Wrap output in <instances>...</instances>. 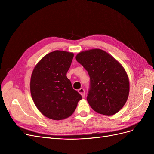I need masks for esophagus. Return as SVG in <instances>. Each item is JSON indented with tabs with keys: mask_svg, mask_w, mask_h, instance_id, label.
Returning <instances> with one entry per match:
<instances>
[{
	"mask_svg": "<svg viewBox=\"0 0 154 154\" xmlns=\"http://www.w3.org/2000/svg\"><path fill=\"white\" fill-rule=\"evenodd\" d=\"M78 92L80 93V94L82 95V96L83 97H85V90L83 89V88H80V89H78Z\"/></svg>",
	"mask_w": 154,
	"mask_h": 154,
	"instance_id": "34e87169",
	"label": "esophagus"
}]
</instances>
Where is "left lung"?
I'll return each instance as SVG.
<instances>
[{
  "label": "left lung",
  "mask_w": 154,
  "mask_h": 154,
  "mask_svg": "<svg viewBox=\"0 0 154 154\" xmlns=\"http://www.w3.org/2000/svg\"><path fill=\"white\" fill-rule=\"evenodd\" d=\"M76 59L90 76L87 100L91 108L106 116L117 113L129 94L128 78L122 65L100 49L82 51Z\"/></svg>",
  "instance_id": "left-lung-1"
}]
</instances>
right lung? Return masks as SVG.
Here are the masks:
<instances>
[{
    "mask_svg": "<svg viewBox=\"0 0 154 154\" xmlns=\"http://www.w3.org/2000/svg\"><path fill=\"white\" fill-rule=\"evenodd\" d=\"M73 57L72 53L53 51L46 54L32 72V100L40 112L49 119L61 120L69 117L82 98L66 76Z\"/></svg>",
    "mask_w": 154,
    "mask_h": 154,
    "instance_id": "obj_1",
    "label": "right lung"
}]
</instances>
